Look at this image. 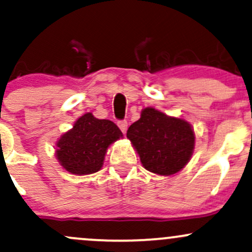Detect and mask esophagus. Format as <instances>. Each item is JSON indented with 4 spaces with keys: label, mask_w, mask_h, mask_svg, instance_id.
I'll list each match as a JSON object with an SVG mask.
<instances>
[{
    "label": "esophagus",
    "mask_w": 252,
    "mask_h": 252,
    "mask_svg": "<svg viewBox=\"0 0 252 252\" xmlns=\"http://www.w3.org/2000/svg\"><path fill=\"white\" fill-rule=\"evenodd\" d=\"M117 126H120L121 131H122L123 134H126V129H128V122H126V120H123V121H118V122H117Z\"/></svg>",
    "instance_id": "1"
}]
</instances>
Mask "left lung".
<instances>
[{
  "instance_id": "1",
  "label": "left lung",
  "mask_w": 252,
  "mask_h": 252,
  "mask_svg": "<svg viewBox=\"0 0 252 252\" xmlns=\"http://www.w3.org/2000/svg\"><path fill=\"white\" fill-rule=\"evenodd\" d=\"M126 137L147 170L172 175L184 168L194 149V132L189 122L146 108L129 126Z\"/></svg>"
}]
</instances>
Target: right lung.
Instances as JSON below:
<instances>
[{
	"mask_svg": "<svg viewBox=\"0 0 252 252\" xmlns=\"http://www.w3.org/2000/svg\"><path fill=\"white\" fill-rule=\"evenodd\" d=\"M122 136L114 122L98 120L88 112L58 141L57 158L72 174H92L102 168L108 147Z\"/></svg>",
	"mask_w": 252,
	"mask_h": 252,
	"instance_id": "1",
	"label": "right lung"
}]
</instances>
